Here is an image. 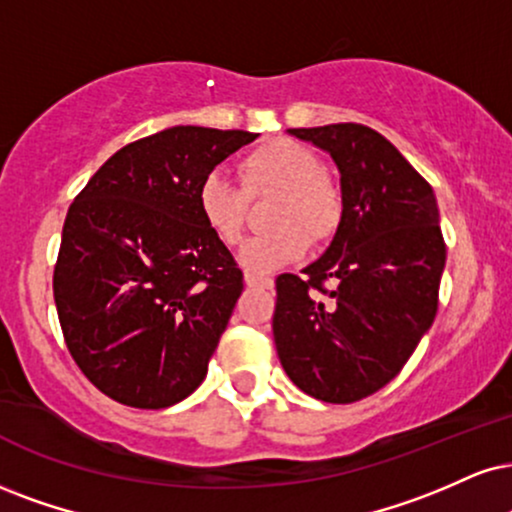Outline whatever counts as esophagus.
Returning <instances> with one entry per match:
<instances>
[{
	"label": "esophagus",
	"mask_w": 512,
	"mask_h": 512,
	"mask_svg": "<svg viewBox=\"0 0 512 512\" xmlns=\"http://www.w3.org/2000/svg\"><path fill=\"white\" fill-rule=\"evenodd\" d=\"M244 282L249 287H263V289H273V277H266V275H256V273H246L244 275Z\"/></svg>",
	"instance_id": "1"
}]
</instances>
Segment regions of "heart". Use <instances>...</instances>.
<instances>
[{"label": "heart", "mask_w": 512, "mask_h": 512, "mask_svg": "<svg viewBox=\"0 0 512 512\" xmlns=\"http://www.w3.org/2000/svg\"><path fill=\"white\" fill-rule=\"evenodd\" d=\"M239 180L211 170L197 185L201 223L225 246L242 242L249 199L277 192L270 208L273 230L251 237L239 251V263L249 273H270L306 254L308 239L327 242L337 235L344 218L342 189L332 175L320 170L313 149L294 140H268L251 149L239 163Z\"/></svg>", "instance_id": "heart-1"}]
</instances>
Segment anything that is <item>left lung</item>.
<instances>
[{
    "label": "left lung",
    "instance_id": "left-lung-1",
    "mask_svg": "<svg viewBox=\"0 0 512 512\" xmlns=\"http://www.w3.org/2000/svg\"><path fill=\"white\" fill-rule=\"evenodd\" d=\"M289 132L330 151L342 173L344 218L304 275L275 280L277 356L313 399L361 401L399 375L434 323L446 263L437 199L368 125Z\"/></svg>",
    "mask_w": 512,
    "mask_h": 512
}]
</instances>
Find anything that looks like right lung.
<instances>
[{"label": "right lung", "instance_id": "add662e5", "mask_svg": "<svg viewBox=\"0 0 512 512\" xmlns=\"http://www.w3.org/2000/svg\"><path fill=\"white\" fill-rule=\"evenodd\" d=\"M254 132L175 125L125 144L68 208L54 301L102 394L168 408L204 382L244 275L197 213V185Z\"/></svg>", "mask_w": 512, "mask_h": 512}]
</instances>
